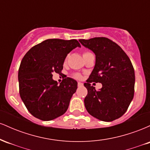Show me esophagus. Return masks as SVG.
<instances>
[{
  "instance_id": "1",
  "label": "esophagus",
  "mask_w": 150,
  "mask_h": 150,
  "mask_svg": "<svg viewBox=\"0 0 150 150\" xmlns=\"http://www.w3.org/2000/svg\"><path fill=\"white\" fill-rule=\"evenodd\" d=\"M77 85H78L79 87H82V86H83V83H82V82H79L78 83H77Z\"/></svg>"
}]
</instances>
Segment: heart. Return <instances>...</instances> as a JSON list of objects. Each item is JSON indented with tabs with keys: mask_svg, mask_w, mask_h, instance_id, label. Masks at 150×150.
<instances>
[{
	"mask_svg": "<svg viewBox=\"0 0 150 150\" xmlns=\"http://www.w3.org/2000/svg\"><path fill=\"white\" fill-rule=\"evenodd\" d=\"M89 53H90V52H88V51H85V52H84V53H83V58L85 57V56H87V55L89 54ZM67 59H68V57L66 58V59H65V61H67ZM73 77H74V78H75V79H81V77H82V76H81L80 74H79V73H75V74H73Z\"/></svg>",
	"mask_w": 150,
	"mask_h": 150,
	"instance_id": "obj_1",
	"label": "heart"
}]
</instances>
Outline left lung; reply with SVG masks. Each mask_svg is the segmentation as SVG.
I'll return each mask as SVG.
<instances>
[{
	"label": "left lung",
	"mask_w": 150,
	"mask_h": 150,
	"mask_svg": "<svg viewBox=\"0 0 150 150\" xmlns=\"http://www.w3.org/2000/svg\"><path fill=\"white\" fill-rule=\"evenodd\" d=\"M95 53L96 63L84 84L87 89L85 106L91 116L102 121H113L126 112L134 97L135 71L127 54L118 44L106 37L80 39ZM103 84L99 91L91 86Z\"/></svg>",
	"instance_id": "obj_1"
}]
</instances>
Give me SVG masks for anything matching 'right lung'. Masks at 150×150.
<instances>
[{
	"label": "right lung",
	"mask_w": 150,
	"mask_h": 150,
	"mask_svg": "<svg viewBox=\"0 0 150 150\" xmlns=\"http://www.w3.org/2000/svg\"><path fill=\"white\" fill-rule=\"evenodd\" d=\"M77 46H81L76 39H46L22 58L18 71L20 95L32 116L51 120L66 112L77 82L66 77L58 85L52 73L62 74L67 55Z\"/></svg>",
	"instance_id": "obj_1"
}]
</instances>
